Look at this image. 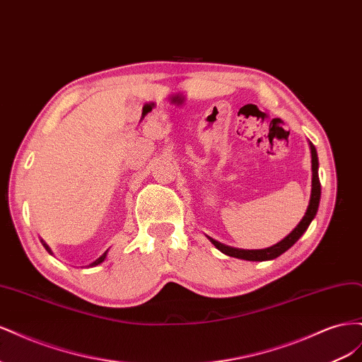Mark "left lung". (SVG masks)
Here are the masks:
<instances>
[{
	"mask_svg": "<svg viewBox=\"0 0 362 362\" xmlns=\"http://www.w3.org/2000/svg\"><path fill=\"white\" fill-rule=\"evenodd\" d=\"M311 157H313V189H311V199H310V205L308 210H306L305 216L302 221L299 222V225L296 226L293 231L281 240L279 243L273 245L272 247L267 249H257V250H245V249H235V247H229L225 246L222 243L216 242V240L210 238L211 243L218 249L222 250L223 254L234 257V258H242V259H247V261H266V259H273L279 255H282L284 252L288 250L298 240L302 237V234L308 229L310 223L313 218L317 214V210H319V202H320V180H319V158H317V151L315 148L311 145Z\"/></svg>",
	"mask_w": 362,
	"mask_h": 362,
	"instance_id": "left-lung-1",
	"label": "left lung"
}]
</instances>
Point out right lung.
I'll use <instances>...</instances> for the list:
<instances>
[{
	"label": "right lung",
	"instance_id": "right-lung-1",
	"mask_svg": "<svg viewBox=\"0 0 362 362\" xmlns=\"http://www.w3.org/2000/svg\"><path fill=\"white\" fill-rule=\"evenodd\" d=\"M43 246H45V249H47V250H48V252H51V250H49V247H48V246H47V245H45V243H43ZM105 257H107V252H105V254H104V255H101V257H100V258H98V259H96V261H93V262H92V264H90V266H98V264H100V262H103V261H104V259H105Z\"/></svg>",
	"mask_w": 362,
	"mask_h": 362
}]
</instances>
